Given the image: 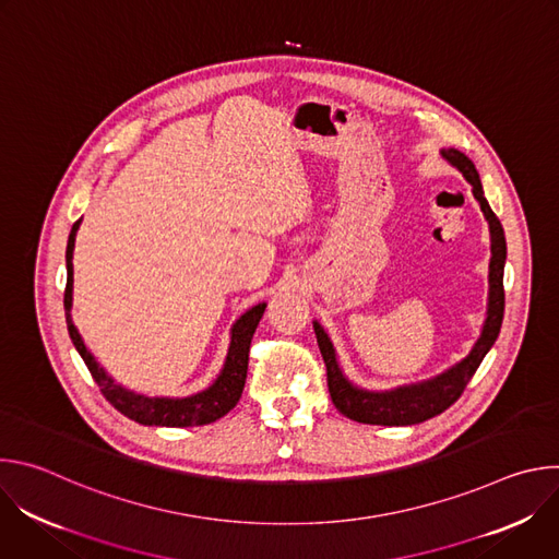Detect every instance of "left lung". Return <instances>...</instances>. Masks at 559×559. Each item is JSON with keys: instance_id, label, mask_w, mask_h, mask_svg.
I'll list each match as a JSON object with an SVG mask.
<instances>
[{"instance_id": "8db88e82", "label": "left lung", "mask_w": 559, "mask_h": 559, "mask_svg": "<svg viewBox=\"0 0 559 559\" xmlns=\"http://www.w3.org/2000/svg\"><path fill=\"white\" fill-rule=\"evenodd\" d=\"M442 158L453 166L462 177L471 183V192L475 201L480 203V210L489 223L491 234V261H489V298H487V318L483 323V332L473 343L471 352L451 365L449 369L412 384H397L391 389H365L354 384L341 362L336 347L325 332V328L313 321V332L318 341V349L323 354V360L328 365V386L334 407L362 425H382V427H407L425 423L444 409H449L460 393L464 391L466 382L473 378L475 369L480 367L493 343L498 341L502 318H504V263H507V238L500 218L493 214L489 201L485 199L483 181L477 175L471 158L455 150V147H442Z\"/></svg>"}]
</instances>
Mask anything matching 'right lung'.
<instances>
[{"label":"right lung","mask_w":559,"mask_h":559,"mask_svg":"<svg viewBox=\"0 0 559 559\" xmlns=\"http://www.w3.org/2000/svg\"><path fill=\"white\" fill-rule=\"evenodd\" d=\"M82 225V218H79L68 236V248H66V294H63V309H66V325L70 341L79 356L84 358L88 371L93 373L95 382L99 384L102 393L106 395V401L128 416L130 420L145 425V427H199V425H210L218 418H223L229 409L236 407L238 397L243 393L246 378H248V360H250V343L252 336L259 328V321L263 318V311L267 302H257L248 311L236 318L231 330H229V347L225 362L218 371V376L212 380L210 386L183 395V397H170V395H143L132 389H126L123 384L115 382L112 376L97 362V358L91 354L86 347L82 334L76 332L72 323V252H74V238L76 229Z\"/></svg>","instance_id":"right-lung-1"}]
</instances>
